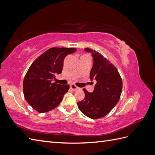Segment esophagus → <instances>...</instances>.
Wrapping results in <instances>:
<instances>
[{
	"instance_id": "1",
	"label": "esophagus",
	"mask_w": 155,
	"mask_h": 155,
	"mask_svg": "<svg viewBox=\"0 0 155 155\" xmlns=\"http://www.w3.org/2000/svg\"><path fill=\"white\" fill-rule=\"evenodd\" d=\"M70 89H71L72 91H75V90H77L78 89V87L76 86L75 85H73V84H72V85H70Z\"/></svg>"
}]
</instances>
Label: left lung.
Returning a JSON list of instances; mask_svg holds the SVG:
<instances>
[{
  "label": "left lung",
  "instance_id": "obj_1",
  "mask_svg": "<svg viewBox=\"0 0 155 155\" xmlns=\"http://www.w3.org/2000/svg\"><path fill=\"white\" fill-rule=\"evenodd\" d=\"M85 50L91 53L94 58L90 79L96 81L97 83L92 93L83 89L85 98L77 104L80 110L87 117L97 119L108 114L119 102L123 82L116 67L101 53L89 48Z\"/></svg>",
  "mask_w": 155,
  "mask_h": 155
}]
</instances>
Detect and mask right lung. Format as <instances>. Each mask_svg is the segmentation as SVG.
I'll use <instances>...</instances> for the list:
<instances>
[{"label":"right lung","instance_id":"right-lung-1","mask_svg":"<svg viewBox=\"0 0 155 155\" xmlns=\"http://www.w3.org/2000/svg\"><path fill=\"white\" fill-rule=\"evenodd\" d=\"M75 48L52 47L33 61L23 81V91L27 102L40 113L49 112L59 106L69 85L52 83L56 74L61 73L66 56Z\"/></svg>","mask_w":155,"mask_h":155}]
</instances>
